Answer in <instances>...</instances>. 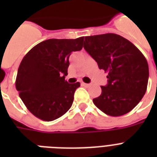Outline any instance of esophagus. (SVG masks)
I'll use <instances>...</instances> for the list:
<instances>
[{"mask_svg":"<svg viewBox=\"0 0 157 157\" xmlns=\"http://www.w3.org/2000/svg\"><path fill=\"white\" fill-rule=\"evenodd\" d=\"M81 85H82V86H85V87H90V86H92V84H87V83H84V82H82V83H81Z\"/></svg>","mask_w":157,"mask_h":157,"instance_id":"obj_1","label":"esophagus"}]
</instances>
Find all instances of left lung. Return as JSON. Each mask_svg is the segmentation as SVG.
I'll list each match as a JSON object with an SVG mask.
<instances>
[{
    "label": "left lung",
    "instance_id": "left-lung-1",
    "mask_svg": "<svg viewBox=\"0 0 157 157\" xmlns=\"http://www.w3.org/2000/svg\"><path fill=\"white\" fill-rule=\"evenodd\" d=\"M84 49L107 72V85L93 102L112 117H120L136 107L146 93L149 69L141 51L123 36L114 33L86 36Z\"/></svg>",
    "mask_w": 157,
    "mask_h": 157
}]
</instances>
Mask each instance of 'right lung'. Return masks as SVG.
<instances>
[{"instance_id": "add662e5", "label": "right lung", "mask_w": 157, "mask_h": 157, "mask_svg": "<svg viewBox=\"0 0 157 157\" xmlns=\"http://www.w3.org/2000/svg\"><path fill=\"white\" fill-rule=\"evenodd\" d=\"M84 36L49 39L39 43L23 57L18 69L16 90L29 112L51 121L71 107L80 82L65 81L71 52L83 47Z\"/></svg>"}]
</instances>
